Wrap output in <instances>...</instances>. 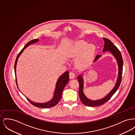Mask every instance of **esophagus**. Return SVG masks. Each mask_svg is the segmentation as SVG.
<instances>
[{
    "instance_id": "34e87169",
    "label": "esophagus",
    "mask_w": 135,
    "mask_h": 135,
    "mask_svg": "<svg viewBox=\"0 0 135 135\" xmlns=\"http://www.w3.org/2000/svg\"><path fill=\"white\" fill-rule=\"evenodd\" d=\"M75 73L73 72H70L69 73V77L70 79H73L75 77Z\"/></svg>"
}]
</instances>
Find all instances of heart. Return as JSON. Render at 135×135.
Returning a JSON list of instances; mask_svg holds the SVG:
<instances>
[{"label":"heart","instance_id":"obj_1","mask_svg":"<svg viewBox=\"0 0 135 135\" xmlns=\"http://www.w3.org/2000/svg\"><path fill=\"white\" fill-rule=\"evenodd\" d=\"M84 51V56L78 62V64L80 66L84 64L87 59L92 58L94 56L95 52V46L93 45H90L88 46V44L84 41H79L77 42L74 46L73 54L74 56H76L82 53Z\"/></svg>","mask_w":135,"mask_h":135}]
</instances>
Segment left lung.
I'll use <instances>...</instances> for the list:
<instances>
[{"label":"left lung","mask_w":135,"mask_h":135,"mask_svg":"<svg viewBox=\"0 0 135 135\" xmlns=\"http://www.w3.org/2000/svg\"><path fill=\"white\" fill-rule=\"evenodd\" d=\"M103 39L105 41V44H104V46L103 49V52L109 51L116 58L118 66V78H117V80L115 85L114 88L113 89V90H112L105 97H104L102 99L98 100L96 101L90 100L85 96L83 91V88H84L83 78L81 75H79L78 76L77 79H78V81L79 84V96L80 97V100L84 105L89 107L100 106L103 105L104 103H106L107 101H108L111 98V97L115 94L117 90H118L122 81V70H123V59H122V56L120 53V51H119L117 47L109 39L106 38H103ZM101 56V55H97L94 60V62L97 61Z\"/></svg>","instance_id":"1"}]
</instances>
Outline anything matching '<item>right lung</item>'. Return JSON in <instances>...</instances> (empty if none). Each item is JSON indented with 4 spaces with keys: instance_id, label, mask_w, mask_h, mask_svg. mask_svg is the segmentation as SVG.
Returning a JSON list of instances; mask_svg holds the SVG:
<instances>
[{
    "instance_id": "1",
    "label": "right lung",
    "mask_w": 135,
    "mask_h": 135,
    "mask_svg": "<svg viewBox=\"0 0 135 135\" xmlns=\"http://www.w3.org/2000/svg\"><path fill=\"white\" fill-rule=\"evenodd\" d=\"M38 41V39H34L33 40H32L31 41H30L29 42H28L25 46L24 47V48L20 51L19 53L18 54L16 59V61L15 63V75H16V65L17 63V61L19 57L21 55V54L22 53V52L23 51V50L27 47L28 45H30V44H32L33 43L36 42ZM69 72L68 71H66V72H65L61 76L60 78H59L57 83L56 84V89L55 90V93H54V96L53 97L52 99L50 101L45 103H37L33 102L31 101H30L29 99H28V98H27V99L28 100V101L31 103L33 106L39 107V108H51L53 106H55V105H56L58 102L60 101L61 99V97H62V91L64 89L65 86H66V85L67 84V83L69 82ZM16 84L17 85L18 87V84L17 83V78L16 77ZM19 89V88H18Z\"/></svg>"
}]
</instances>
